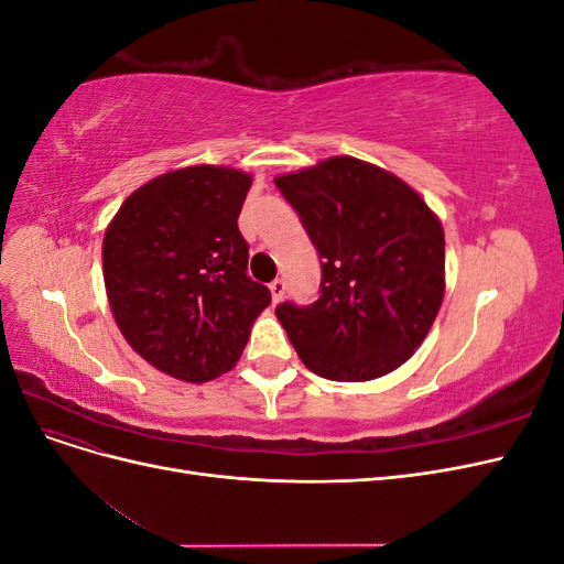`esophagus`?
I'll use <instances>...</instances> for the list:
<instances>
[{"label": "esophagus", "instance_id": "obj_1", "mask_svg": "<svg viewBox=\"0 0 564 564\" xmlns=\"http://www.w3.org/2000/svg\"><path fill=\"white\" fill-rule=\"evenodd\" d=\"M284 292H286V284H284V280H275V282H270V296H272V303H280L282 301V296H284Z\"/></svg>", "mask_w": 564, "mask_h": 564}]
</instances>
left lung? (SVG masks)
Instances as JSON below:
<instances>
[{
  "mask_svg": "<svg viewBox=\"0 0 564 564\" xmlns=\"http://www.w3.org/2000/svg\"><path fill=\"white\" fill-rule=\"evenodd\" d=\"M319 263V299L278 319L303 365L332 381H371L404 365L445 299V230L395 174L329 158L275 178Z\"/></svg>",
  "mask_w": 564,
  "mask_h": 564,
  "instance_id": "1",
  "label": "left lung"
}]
</instances>
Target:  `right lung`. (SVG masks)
Wrapping results in <instances>:
<instances>
[{
	"mask_svg": "<svg viewBox=\"0 0 564 564\" xmlns=\"http://www.w3.org/2000/svg\"><path fill=\"white\" fill-rule=\"evenodd\" d=\"M251 174L195 164L143 183L104 237L112 317L148 365L187 383L212 381L240 360L268 286L247 275L237 228Z\"/></svg>",
	"mask_w": 564,
	"mask_h": 564,
	"instance_id": "right-lung-1",
	"label": "right lung"
}]
</instances>
